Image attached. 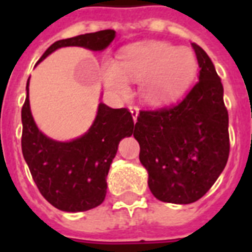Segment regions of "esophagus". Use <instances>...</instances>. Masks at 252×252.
I'll return each instance as SVG.
<instances>
[{"label":"esophagus","mask_w":252,"mask_h":252,"mask_svg":"<svg viewBox=\"0 0 252 252\" xmlns=\"http://www.w3.org/2000/svg\"><path fill=\"white\" fill-rule=\"evenodd\" d=\"M130 114H132V118H133V122H137V116H138V108L136 106H130L129 107Z\"/></svg>","instance_id":"34e87169"}]
</instances>
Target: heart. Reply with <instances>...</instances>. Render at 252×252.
Wrapping results in <instances>:
<instances>
[{
	"instance_id": "1",
	"label": "heart",
	"mask_w": 252,
	"mask_h": 252,
	"mask_svg": "<svg viewBox=\"0 0 252 252\" xmlns=\"http://www.w3.org/2000/svg\"><path fill=\"white\" fill-rule=\"evenodd\" d=\"M197 68L195 55L163 41H146L128 47L120 55V66L108 61L103 69L107 87L118 94L128 91V78L141 81V95L152 103L171 100L189 85Z\"/></svg>"
}]
</instances>
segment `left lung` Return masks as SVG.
<instances>
[{
    "label": "left lung",
    "instance_id": "8db88e82",
    "mask_svg": "<svg viewBox=\"0 0 252 252\" xmlns=\"http://www.w3.org/2000/svg\"><path fill=\"white\" fill-rule=\"evenodd\" d=\"M192 47L199 82L176 104L140 111L134 126L150 191L163 203L201 199L225 168L230 152L221 78L205 51L195 43Z\"/></svg>",
    "mask_w": 252,
    "mask_h": 252
}]
</instances>
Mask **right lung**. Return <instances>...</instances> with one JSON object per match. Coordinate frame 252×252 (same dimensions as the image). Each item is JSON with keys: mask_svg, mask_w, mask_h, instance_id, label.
Here are the masks:
<instances>
[{"mask_svg": "<svg viewBox=\"0 0 252 252\" xmlns=\"http://www.w3.org/2000/svg\"><path fill=\"white\" fill-rule=\"evenodd\" d=\"M114 30L85 33L53 43L37 61L61 47H84L103 51L115 39ZM30 81V78H29ZM27 96L22 107V153L39 191L49 204L64 212H85L98 207L106 197L108 170L120 140L133 133L128 108H111L99 103L93 126L69 142L55 141L43 134L33 122Z\"/></svg>", "mask_w": 252, "mask_h": 252, "instance_id": "add662e5", "label": "right lung"}]
</instances>
